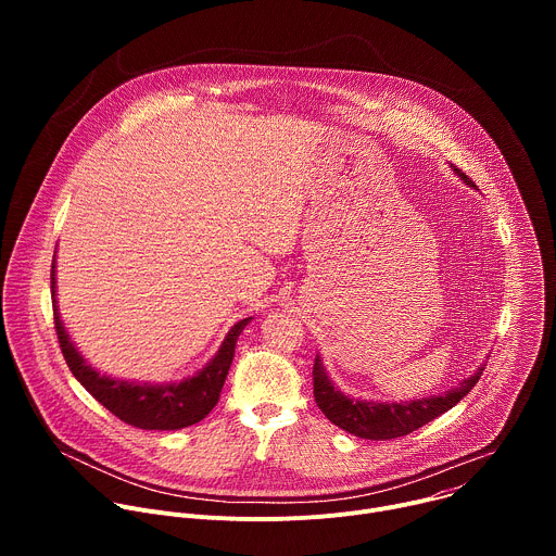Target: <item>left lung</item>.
<instances>
[{
  "instance_id": "obj_1",
  "label": "left lung",
  "mask_w": 556,
  "mask_h": 556,
  "mask_svg": "<svg viewBox=\"0 0 556 556\" xmlns=\"http://www.w3.org/2000/svg\"><path fill=\"white\" fill-rule=\"evenodd\" d=\"M453 167V165H451ZM468 187H475L468 176H464L459 169H453ZM484 371V365L475 371L472 376L464 378L457 387L451 391H444L440 395H429V399H418L409 403H367L356 401L345 395L341 389H334L332 380L328 378L321 358H314L312 380H314V401L319 409L326 414V418L341 427L343 431L365 438V440H391L409 435L412 431L425 427L433 418L442 416L451 407H455L464 395L475 387Z\"/></svg>"
}]
</instances>
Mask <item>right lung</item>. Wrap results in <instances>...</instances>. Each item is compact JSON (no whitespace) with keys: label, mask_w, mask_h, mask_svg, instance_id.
Wrapping results in <instances>:
<instances>
[{"label":"right lung","mask_w":556,"mask_h":556,"mask_svg":"<svg viewBox=\"0 0 556 556\" xmlns=\"http://www.w3.org/2000/svg\"><path fill=\"white\" fill-rule=\"evenodd\" d=\"M50 288H52L54 330L59 337L63 358L70 371L74 374V378L81 382L116 418L147 431L185 429L208 416V412L219 401L226 374L235 356L237 337L242 334V330L253 319V316H249V319L235 324L226 334L217 354L195 376H189L180 382H167V384L129 382V380H116L97 371L92 365H88V361L81 354H78V350L70 341V334L63 328L59 305H56L54 260H52V273H50Z\"/></svg>","instance_id":"right-lung-1"}]
</instances>
